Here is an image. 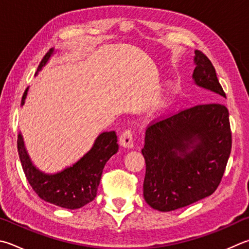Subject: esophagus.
Instances as JSON below:
<instances>
[{"instance_id": "esophagus-1", "label": "esophagus", "mask_w": 249, "mask_h": 249, "mask_svg": "<svg viewBox=\"0 0 249 249\" xmlns=\"http://www.w3.org/2000/svg\"><path fill=\"white\" fill-rule=\"evenodd\" d=\"M120 143L121 146L125 148H133L134 146V134L130 128L125 129L120 136Z\"/></svg>"}]
</instances>
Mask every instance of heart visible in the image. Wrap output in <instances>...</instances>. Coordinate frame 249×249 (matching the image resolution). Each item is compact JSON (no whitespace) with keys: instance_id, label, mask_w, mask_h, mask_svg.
Masks as SVG:
<instances>
[{"instance_id":"b5f03b06","label":"heart","mask_w":249,"mask_h":249,"mask_svg":"<svg viewBox=\"0 0 249 249\" xmlns=\"http://www.w3.org/2000/svg\"><path fill=\"white\" fill-rule=\"evenodd\" d=\"M162 102H163V99H162V98H158L155 103H156V105H161Z\"/></svg>"}]
</instances>
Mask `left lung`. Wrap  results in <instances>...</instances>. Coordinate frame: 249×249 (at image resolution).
Segmentation results:
<instances>
[{"label": "left lung", "instance_id": "obj_1", "mask_svg": "<svg viewBox=\"0 0 249 249\" xmlns=\"http://www.w3.org/2000/svg\"><path fill=\"white\" fill-rule=\"evenodd\" d=\"M195 63V83L225 97L209 58L196 50ZM231 149L229 110L221 103L197 105L152 121L142 149L144 200L168 212L210 196L221 183Z\"/></svg>", "mask_w": 249, "mask_h": 249}]
</instances>
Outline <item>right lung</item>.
<instances>
[{
  "label": "right lung",
  "instance_id": "add662e5",
  "mask_svg": "<svg viewBox=\"0 0 249 249\" xmlns=\"http://www.w3.org/2000/svg\"><path fill=\"white\" fill-rule=\"evenodd\" d=\"M52 52L53 50L50 49L46 53L38 71L46 65ZM27 90L28 88L22 94L21 105L25 102ZM17 149L27 180L41 199L67 209H78L96 198L103 168L107 160L119 150V144L115 132L102 133L91 150L77 163L53 175L43 174L33 165L20 134L17 138Z\"/></svg>",
  "mask_w": 249,
  "mask_h": 249
}]
</instances>
